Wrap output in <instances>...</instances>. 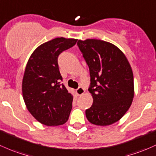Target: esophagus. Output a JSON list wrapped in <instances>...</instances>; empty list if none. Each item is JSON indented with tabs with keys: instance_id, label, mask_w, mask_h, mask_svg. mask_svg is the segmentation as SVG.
<instances>
[{
	"instance_id": "1",
	"label": "esophagus",
	"mask_w": 156,
	"mask_h": 156,
	"mask_svg": "<svg viewBox=\"0 0 156 156\" xmlns=\"http://www.w3.org/2000/svg\"><path fill=\"white\" fill-rule=\"evenodd\" d=\"M76 93L78 96H81V95H83L85 93V90L83 87H78L76 90Z\"/></svg>"
}]
</instances>
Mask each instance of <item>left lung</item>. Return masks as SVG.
<instances>
[{"label": "left lung", "mask_w": 156, "mask_h": 156, "mask_svg": "<svg viewBox=\"0 0 156 156\" xmlns=\"http://www.w3.org/2000/svg\"><path fill=\"white\" fill-rule=\"evenodd\" d=\"M78 45L90 69L93 102L86 117L93 125L117 122L130 108L134 95L132 67L123 52L111 42L79 39Z\"/></svg>", "instance_id": "1"}]
</instances>
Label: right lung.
Returning a JSON list of instances; mask_svg holds the SVG:
<instances>
[{"mask_svg": "<svg viewBox=\"0 0 156 156\" xmlns=\"http://www.w3.org/2000/svg\"><path fill=\"white\" fill-rule=\"evenodd\" d=\"M76 39L57 37L44 42L30 55L22 80V96L29 112L40 123L63 125L73 108V95L60 84L57 57L76 44Z\"/></svg>", "mask_w": 156, "mask_h": 156, "instance_id": "add662e5", "label": "right lung"}]
</instances>
